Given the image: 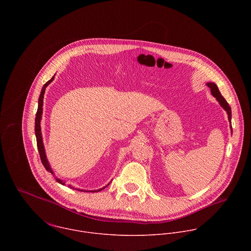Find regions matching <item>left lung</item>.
Masks as SVG:
<instances>
[{"label": "left lung", "instance_id": "8db88e82", "mask_svg": "<svg viewBox=\"0 0 251 251\" xmlns=\"http://www.w3.org/2000/svg\"><path fill=\"white\" fill-rule=\"evenodd\" d=\"M206 85L211 89V93H212L213 97H215V99H216V100L219 102L220 106L227 112L228 120H229V122H230V124H231V118H232L231 107L229 106V104L227 103V101L225 100V99L221 96V94H220V92H219L217 86L215 85L214 82H208V83H206ZM230 128H231V131H232V126H231V125H230Z\"/></svg>", "mask_w": 251, "mask_h": 251}]
</instances>
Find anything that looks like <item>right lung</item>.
Masks as SVG:
<instances>
[{
	"instance_id": "1",
	"label": "right lung",
	"mask_w": 251,
	"mask_h": 251,
	"mask_svg": "<svg viewBox=\"0 0 251 251\" xmlns=\"http://www.w3.org/2000/svg\"><path fill=\"white\" fill-rule=\"evenodd\" d=\"M54 78H55V75L49 80V81H47L44 85H43V87H42V89H41V92H40V95H39V99H38V107H37V111H36V125H35V132H36V144H37V149H38V152H39V155H40V159H41V162H42V164H43V166L45 167V169L48 171V172H50L51 174H53V176L55 177V179L56 180L59 182V183H61V184H63V185H66V181L65 180H63V179H59V178H57L56 176H55V174H54V172H53V170H52V168H51V166H50V164H49V162H48V159H47V157H46V153H45V149H44V145H43V140H42V134H41V127H40V122H41V117H42V107H43V98H44V93H45V89H46V87L54 80ZM110 183V182H109ZM109 183H108L107 185H105V186H103V187H101V188H100V189H97V190H85V189H80V188H75L74 186H72V184H69L68 186L69 187H71V188H73V189H76V190H80V191H84V192H99V191H100V190H102V189H104L106 186L109 185Z\"/></svg>"
}]
</instances>
